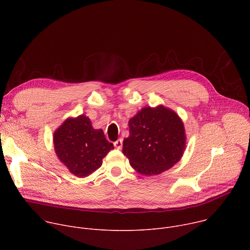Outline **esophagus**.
Masks as SVG:
<instances>
[{
	"label": "esophagus",
	"mask_w": 250,
	"mask_h": 250,
	"mask_svg": "<svg viewBox=\"0 0 250 250\" xmlns=\"http://www.w3.org/2000/svg\"><path fill=\"white\" fill-rule=\"evenodd\" d=\"M114 146H115V147H116V148L121 149V148H122V146H123V139H122V138H120V139H118L117 141H115V142H114Z\"/></svg>",
	"instance_id": "1"
}]
</instances>
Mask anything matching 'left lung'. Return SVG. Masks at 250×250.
<instances>
[{"label": "left lung", "mask_w": 250, "mask_h": 250, "mask_svg": "<svg viewBox=\"0 0 250 250\" xmlns=\"http://www.w3.org/2000/svg\"><path fill=\"white\" fill-rule=\"evenodd\" d=\"M129 136L123 153L142 175H157L175 165L184 153L185 128L175 112L158 105L146 106L128 121Z\"/></svg>", "instance_id": "left-lung-1"}]
</instances>
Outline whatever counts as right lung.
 I'll use <instances>...</instances> for the list:
<instances>
[{
	"instance_id": "add662e5",
	"label": "right lung",
	"mask_w": 250,
	"mask_h": 250,
	"mask_svg": "<svg viewBox=\"0 0 250 250\" xmlns=\"http://www.w3.org/2000/svg\"><path fill=\"white\" fill-rule=\"evenodd\" d=\"M54 149L58 159L73 175L87 177L102 166L103 158L114 146L102 129H95L88 117L67 119L54 132Z\"/></svg>"
}]
</instances>
